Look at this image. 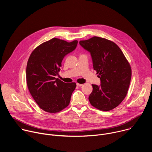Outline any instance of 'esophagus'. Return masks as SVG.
<instances>
[{"label": "esophagus", "mask_w": 152, "mask_h": 152, "mask_svg": "<svg viewBox=\"0 0 152 152\" xmlns=\"http://www.w3.org/2000/svg\"><path fill=\"white\" fill-rule=\"evenodd\" d=\"M76 85H77V86H79V87H80V86H82L83 85V84H82V83H77Z\"/></svg>", "instance_id": "1"}]
</instances>
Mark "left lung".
Segmentation results:
<instances>
[{"mask_svg": "<svg viewBox=\"0 0 152 152\" xmlns=\"http://www.w3.org/2000/svg\"><path fill=\"white\" fill-rule=\"evenodd\" d=\"M79 44L90 52L94 70L101 81L100 86L92 85L88 98L91 104L100 111L113 110L127 94L132 76L130 64L120 48L109 39L93 37Z\"/></svg>", "mask_w": 152, "mask_h": 152, "instance_id": "8db88e82", "label": "left lung"}]
</instances>
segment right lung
Here are the masks:
<instances>
[{"mask_svg":"<svg viewBox=\"0 0 152 152\" xmlns=\"http://www.w3.org/2000/svg\"><path fill=\"white\" fill-rule=\"evenodd\" d=\"M77 42L53 38L31 53L27 63L26 83L32 97L43 111L56 113L69 104L76 84L64 83L55 76L63 58L76 49Z\"/></svg>","mask_w":152,"mask_h":152,"instance_id":"add662e5","label":"right lung"}]
</instances>
